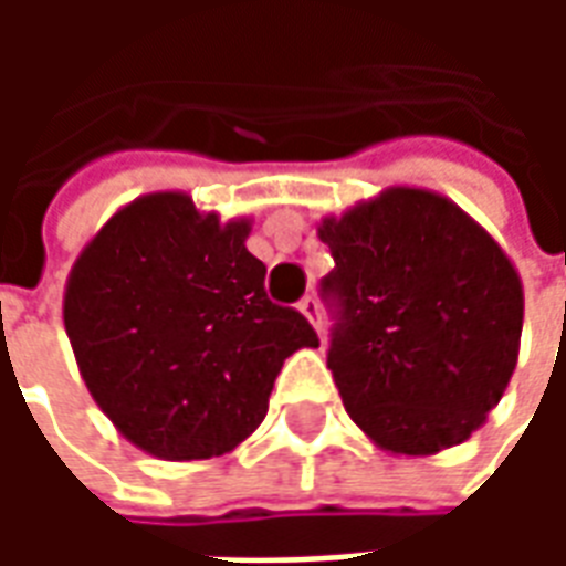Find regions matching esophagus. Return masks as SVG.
I'll use <instances>...</instances> for the list:
<instances>
[{
    "instance_id": "1",
    "label": "esophagus",
    "mask_w": 566,
    "mask_h": 566,
    "mask_svg": "<svg viewBox=\"0 0 566 566\" xmlns=\"http://www.w3.org/2000/svg\"><path fill=\"white\" fill-rule=\"evenodd\" d=\"M300 312L306 315V321L312 324V327H318V303L312 300V296H306V300H300Z\"/></svg>"
}]
</instances>
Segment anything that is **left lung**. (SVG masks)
<instances>
[{
  "label": "left lung",
  "instance_id": "8db88e82",
  "mask_svg": "<svg viewBox=\"0 0 566 566\" xmlns=\"http://www.w3.org/2000/svg\"><path fill=\"white\" fill-rule=\"evenodd\" d=\"M339 306L327 367L381 451L427 458L470 439L522 345L518 270L482 223L424 187H388L318 223Z\"/></svg>",
  "mask_w": 566,
  "mask_h": 566
}]
</instances>
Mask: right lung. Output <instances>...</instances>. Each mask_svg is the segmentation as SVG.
Returning <instances> with one entry per match:
<instances>
[{
    "label": "right lung",
    "mask_w": 566,
    "mask_h": 566,
    "mask_svg": "<svg viewBox=\"0 0 566 566\" xmlns=\"http://www.w3.org/2000/svg\"><path fill=\"white\" fill-rule=\"evenodd\" d=\"M248 218L221 223L181 190L133 199L69 272L63 324L87 391L117 433L160 461L245 442L275 376L318 336L266 300Z\"/></svg>",
    "instance_id": "right-lung-1"
}]
</instances>
